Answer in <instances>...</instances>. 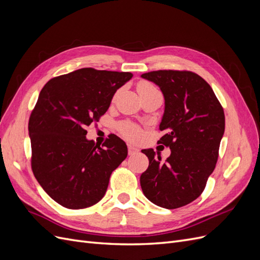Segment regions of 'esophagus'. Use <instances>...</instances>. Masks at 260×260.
Returning <instances> with one entry per match:
<instances>
[{
    "label": "esophagus",
    "instance_id": "34e87169",
    "mask_svg": "<svg viewBox=\"0 0 260 260\" xmlns=\"http://www.w3.org/2000/svg\"><path fill=\"white\" fill-rule=\"evenodd\" d=\"M128 152H129V155H135V154L140 152V149L138 147L130 144V145H128Z\"/></svg>",
    "mask_w": 260,
    "mask_h": 260
}]
</instances>
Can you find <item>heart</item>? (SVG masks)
Here are the masks:
<instances>
[{
	"label": "heart",
	"instance_id": "b5f03b06",
	"mask_svg": "<svg viewBox=\"0 0 260 260\" xmlns=\"http://www.w3.org/2000/svg\"><path fill=\"white\" fill-rule=\"evenodd\" d=\"M154 89H155L154 86L148 82H141L138 85L139 93H142V92L149 91V90H154ZM121 132L125 138L131 140V141H136L141 137L140 128L138 127V125L130 123V122H125L121 125Z\"/></svg>",
	"mask_w": 260,
	"mask_h": 260
}]
</instances>
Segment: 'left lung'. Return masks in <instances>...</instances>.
<instances>
[{
	"label": "left lung",
	"instance_id": "obj_1",
	"mask_svg": "<svg viewBox=\"0 0 260 260\" xmlns=\"http://www.w3.org/2000/svg\"><path fill=\"white\" fill-rule=\"evenodd\" d=\"M155 83L165 99L158 143L171 154L164 162L153 148L142 149L149 160L140 178L146 199L175 209L196 200L218 159L224 133V113L210 85L191 72L158 70L141 76Z\"/></svg>",
	"mask_w": 260,
	"mask_h": 260
}]
</instances>
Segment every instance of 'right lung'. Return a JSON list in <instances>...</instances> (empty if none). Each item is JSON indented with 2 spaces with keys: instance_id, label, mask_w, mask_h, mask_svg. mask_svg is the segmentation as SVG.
Masks as SVG:
<instances>
[{
  "instance_id": "1",
  "label": "right lung",
  "mask_w": 260,
  "mask_h": 260,
  "mask_svg": "<svg viewBox=\"0 0 260 260\" xmlns=\"http://www.w3.org/2000/svg\"><path fill=\"white\" fill-rule=\"evenodd\" d=\"M131 73L81 68L53 78L39 94L29 119L31 166L51 199L69 209L99 203L112 172L128 155L115 135L103 147L86 139V125L104 115Z\"/></svg>"
}]
</instances>
